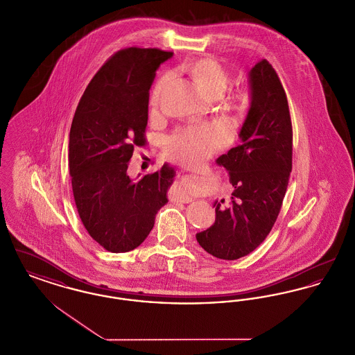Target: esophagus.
Here are the masks:
<instances>
[{"label": "esophagus", "mask_w": 355, "mask_h": 355, "mask_svg": "<svg viewBox=\"0 0 355 355\" xmlns=\"http://www.w3.org/2000/svg\"><path fill=\"white\" fill-rule=\"evenodd\" d=\"M174 200H177V201H180V202L182 203H189L193 201V198L189 197L184 191H178V193L175 194V198H174Z\"/></svg>", "instance_id": "esophagus-1"}]
</instances>
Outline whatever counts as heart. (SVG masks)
Instances as JSON below:
<instances>
[{"label":"heart","instance_id":"heart-1","mask_svg":"<svg viewBox=\"0 0 355 355\" xmlns=\"http://www.w3.org/2000/svg\"><path fill=\"white\" fill-rule=\"evenodd\" d=\"M186 70L209 97H220L230 84V74L214 58H201L186 67ZM171 74L166 73L153 87L152 106H158L170 84ZM230 107L243 114L252 103V96L246 89H236L227 96ZM230 137V129L222 123H206L198 126H187L177 130L168 142V155L174 162L186 166L201 164L220 149Z\"/></svg>","mask_w":355,"mask_h":355}]
</instances>
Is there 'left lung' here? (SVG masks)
Returning a JSON list of instances; mask_svg holds the SVG:
<instances>
[{"mask_svg":"<svg viewBox=\"0 0 355 355\" xmlns=\"http://www.w3.org/2000/svg\"><path fill=\"white\" fill-rule=\"evenodd\" d=\"M249 84L252 103L241 144L217 159L234 191L230 202H214V225L196 236L203 250L227 261L252 253L270 233L291 173L293 128L279 77L262 60L250 70Z\"/></svg>","mask_w":355,"mask_h":355,"instance_id":"8db88e82","label":"left lung"}]
</instances>
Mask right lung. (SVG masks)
Wrapping results in <instances>:
<instances>
[{"instance_id": "add662e5", "label": "right lung", "mask_w": 355, "mask_h": 355, "mask_svg": "<svg viewBox=\"0 0 355 355\" xmlns=\"http://www.w3.org/2000/svg\"><path fill=\"white\" fill-rule=\"evenodd\" d=\"M171 51L126 48L96 73L81 97L69 135V169L78 216L102 248L126 253L152 232L168 203L175 170L165 164L139 180L128 168L145 146L149 90Z\"/></svg>"}]
</instances>
